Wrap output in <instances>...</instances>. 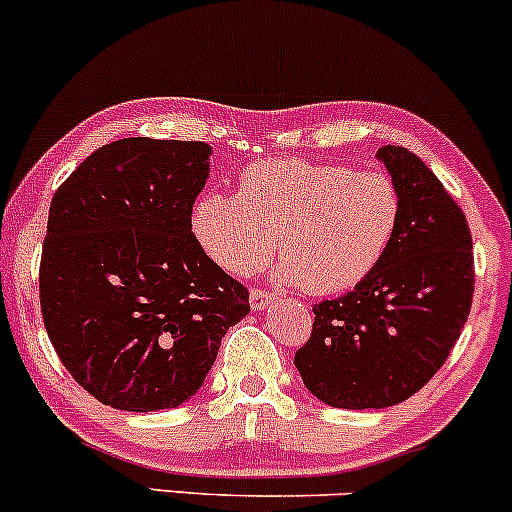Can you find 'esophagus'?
Returning <instances> with one entry per match:
<instances>
[{"mask_svg": "<svg viewBox=\"0 0 512 512\" xmlns=\"http://www.w3.org/2000/svg\"><path fill=\"white\" fill-rule=\"evenodd\" d=\"M272 301H274V293L272 291H262V289H252L250 291L252 310H264Z\"/></svg>", "mask_w": 512, "mask_h": 512, "instance_id": "34e87169", "label": "esophagus"}]
</instances>
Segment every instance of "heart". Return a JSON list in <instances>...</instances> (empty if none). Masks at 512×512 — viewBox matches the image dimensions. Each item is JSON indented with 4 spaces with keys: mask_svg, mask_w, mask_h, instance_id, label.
Segmentation results:
<instances>
[{
    "mask_svg": "<svg viewBox=\"0 0 512 512\" xmlns=\"http://www.w3.org/2000/svg\"><path fill=\"white\" fill-rule=\"evenodd\" d=\"M402 219L390 175L337 163L274 158L240 170L238 197L207 192L192 209V233L228 274H252L276 236L281 274L327 296L378 267Z\"/></svg>",
    "mask_w": 512,
    "mask_h": 512,
    "instance_id": "1",
    "label": "heart"
}]
</instances>
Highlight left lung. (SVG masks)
<instances>
[{
    "instance_id": "obj_1",
    "label": "left lung",
    "mask_w": 512,
    "mask_h": 512,
    "mask_svg": "<svg viewBox=\"0 0 512 512\" xmlns=\"http://www.w3.org/2000/svg\"><path fill=\"white\" fill-rule=\"evenodd\" d=\"M402 219L356 289L313 305V334L293 363L317 399L383 409L419 392L460 339L474 293L472 233L460 204L419 156L380 146Z\"/></svg>"
}]
</instances>
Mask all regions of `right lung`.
<instances>
[{
	"label": "right lung",
	"mask_w": 512,
	"mask_h": 512,
	"mask_svg": "<svg viewBox=\"0 0 512 512\" xmlns=\"http://www.w3.org/2000/svg\"><path fill=\"white\" fill-rule=\"evenodd\" d=\"M211 146L129 137L93 151L50 204L40 310L69 375L113 409L180 407L250 293L192 233Z\"/></svg>",
	"instance_id": "add662e5"
}]
</instances>
